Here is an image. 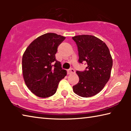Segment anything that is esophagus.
<instances>
[{
  "instance_id": "esophagus-1",
  "label": "esophagus",
  "mask_w": 131,
  "mask_h": 131,
  "mask_svg": "<svg viewBox=\"0 0 131 131\" xmlns=\"http://www.w3.org/2000/svg\"><path fill=\"white\" fill-rule=\"evenodd\" d=\"M73 73H75V70L73 69H69L68 70V74H73Z\"/></svg>"
}]
</instances>
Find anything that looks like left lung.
<instances>
[{"mask_svg":"<svg viewBox=\"0 0 131 131\" xmlns=\"http://www.w3.org/2000/svg\"><path fill=\"white\" fill-rule=\"evenodd\" d=\"M78 47L79 61H85L84 72L77 71L79 81L73 87L75 94L87 97L98 94L109 80L113 59L105 43L92 35H78L72 37Z\"/></svg>","mask_w":131,"mask_h":131,"instance_id":"obj_1","label":"left lung"}]
</instances>
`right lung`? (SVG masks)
Returning a JSON list of instances; mask_svg holds the SVG:
<instances>
[{
  "label": "right lung",
  "mask_w": 131,
  "mask_h": 131,
  "mask_svg": "<svg viewBox=\"0 0 131 131\" xmlns=\"http://www.w3.org/2000/svg\"><path fill=\"white\" fill-rule=\"evenodd\" d=\"M65 37L47 33L34 40L24 52L22 59L23 77L33 94L48 97L56 92L59 81L67 74L55 59L59 44Z\"/></svg>",
  "instance_id": "obj_1"
}]
</instances>
